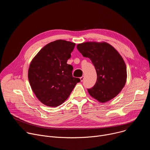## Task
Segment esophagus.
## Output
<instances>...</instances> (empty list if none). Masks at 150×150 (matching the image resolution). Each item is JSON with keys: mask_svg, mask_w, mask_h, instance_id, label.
Returning a JSON list of instances; mask_svg holds the SVG:
<instances>
[{"mask_svg": "<svg viewBox=\"0 0 150 150\" xmlns=\"http://www.w3.org/2000/svg\"><path fill=\"white\" fill-rule=\"evenodd\" d=\"M83 79H84V76H81V77L80 78V80H81V82H82V81H83Z\"/></svg>", "mask_w": 150, "mask_h": 150, "instance_id": "obj_1", "label": "esophagus"}]
</instances>
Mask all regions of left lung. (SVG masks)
Returning <instances> with one entry per match:
<instances>
[{"mask_svg":"<svg viewBox=\"0 0 150 150\" xmlns=\"http://www.w3.org/2000/svg\"><path fill=\"white\" fill-rule=\"evenodd\" d=\"M76 47L83 56L90 59L96 70L97 81L88 89L90 95L102 103L117 96L127 78L126 64L119 52L106 42H85Z\"/></svg>","mask_w":150,"mask_h":150,"instance_id":"1","label":"left lung"}]
</instances>
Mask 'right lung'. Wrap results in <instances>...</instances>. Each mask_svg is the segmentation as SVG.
Returning <instances> with one entry per match:
<instances>
[{
    "mask_svg": "<svg viewBox=\"0 0 150 150\" xmlns=\"http://www.w3.org/2000/svg\"><path fill=\"white\" fill-rule=\"evenodd\" d=\"M75 43L63 40L42 47L31 60L28 78L36 97L46 105L57 107L71 94L80 79L72 76L73 67L67 63Z\"/></svg>",
    "mask_w": 150,
    "mask_h": 150,
    "instance_id": "right-lung-1",
    "label": "right lung"
}]
</instances>
